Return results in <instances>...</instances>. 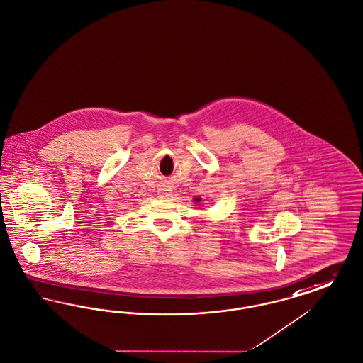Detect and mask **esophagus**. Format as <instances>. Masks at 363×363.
<instances>
[{
	"label": "esophagus",
	"instance_id": "obj_1",
	"mask_svg": "<svg viewBox=\"0 0 363 363\" xmlns=\"http://www.w3.org/2000/svg\"><path fill=\"white\" fill-rule=\"evenodd\" d=\"M160 195L162 196V198H167V196H169L171 195V191L169 190H162L160 192Z\"/></svg>",
	"mask_w": 363,
	"mask_h": 363
}]
</instances>
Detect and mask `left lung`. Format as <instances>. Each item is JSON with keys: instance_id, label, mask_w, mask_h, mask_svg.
Segmentation results:
<instances>
[{"instance_id": "left-lung-1", "label": "left lung", "mask_w": 363, "mask_h": 363, "mask_svg": "<svg viewBox=\"0 0 363 363\" xmlns=\"http://www.w3.org/2000/svg\"><path fill=\"white\" fill-rule=\"evenodd\" d=\"M194 201H195V202H201V201H202V199H201V198H195V199H194Z\"/></svg>"}]
</instances>
